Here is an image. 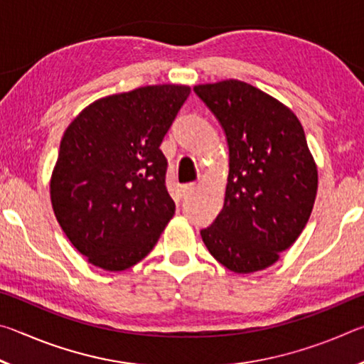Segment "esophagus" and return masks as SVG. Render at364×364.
<instances>
[{
  "mask_svg": "<svg viewBox=\"0 0 364 364\" xmlns=\"http://www.w3.org/2000/svg\"><path fill=\"white\" fill-rule=\"evenodd\" d=\"M194 188H196V184H194V183L181 184V193H183V194H188V193H191V191H193Z\"/></svg>",
  "mask_w": 364,
  "mask_h": 364,
  "instance_id": "1",
  "label": "esophagus"
}]
</instances>
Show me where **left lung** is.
Returning a JSON list of instances; mask_svg holds the SVG:
<instances>
[{
  "instance_id": "left-lung-1",
  "label": "left lung",
  "mask_w": 364,
  "mask_h": 364,
  "mask_svg": "<svg viewBox=\"0 0 364 364\" xmlns=\"http://www.w3.org/2000/svg\"><path fill=\"white\" fill-rule=\"evenodd\" d=\"M217 117L230 149L225 204L200 231L213 258L234 273L278 262L310 218L318 168L291 109L239 80L194 86Z\"/></svg>"
}]
</instances>
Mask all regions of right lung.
Wrapping results in <instances>:
<instances>
[{"mask_svg":"<svg viewBox=\"0 0 364 364\" xmlns=\"http://www.w3.org/2000/svg\"><path fill=\"white\" fill-rule=\"evenodd\" d=\"M189 93L184 85H152L101 97L64 132L49 184L53 210L95 267L136 264L175 215L160 144Z\"/></svg>","mask_w":364,"mask_h":364,"instance_id":"add662e5","label":"right lung"}]
</instances>
